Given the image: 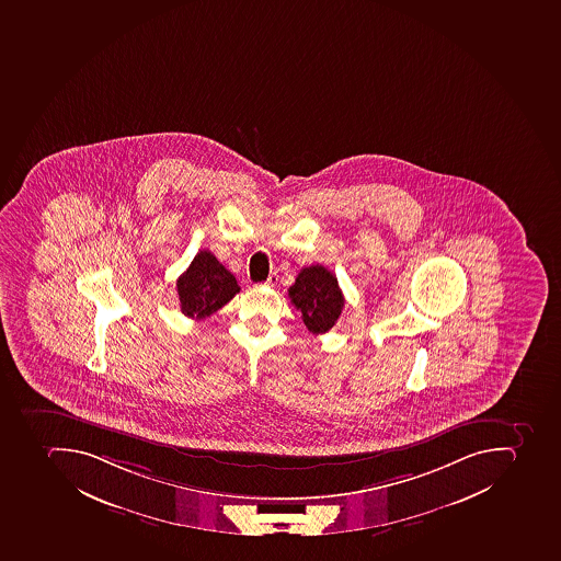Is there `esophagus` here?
I'll use <instances>...</instances> for the list:
<instances>
[{
    "label": "esophagus",
    "instance_id": "esophagus-1",
    "mask_svg": "<svg viewBox=\"0 0 561 561\" xmlns=\"http://www.w3.org/2000/svg\"><path fill=\"white\" fill-rule=\"evenodd\" d=\"M276 283H278V274L276 273L270 274V278L265 279V285H267V287H274Z\"/></svg>",
    "mask_w": 561,
    "mask_h": 561
}]
</instances>
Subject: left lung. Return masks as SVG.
I'll return each mask as SVG.
<instances>
[{
  "instance_id": "8db88e82",
  "label": "left lung",
  "mask_w": 561,
  "mask_h": 561,
  "mask_svg": "<svg viewBox=\"0 0 561 561\" xmlns=\"http://www.w3.org/2000/svg\"><path fill=\"white\" fill-rule=\"evenodd\" d=\"M288 297L313 334L331 331L345 306L336 276L320 264L300 270L296 283L288 288Z\"/></svg>"
}]
</instances>
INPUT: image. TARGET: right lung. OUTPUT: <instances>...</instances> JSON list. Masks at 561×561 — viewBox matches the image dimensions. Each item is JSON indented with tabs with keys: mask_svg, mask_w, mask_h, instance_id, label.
<instances>
[{
	"mask_svg": "<svg viewBox=\"0 0 561 561\" xmlns=\"http://www.w3.org/2000/svg\"><path fill=\"white\" fill-rule=\"evenodd\" d=\"M181 311L188 319H206L220 310L241 288L211 251H198L188 270L178 279Z\"/></svg>",
	"mask_w": 561,
	"mask_h": 561,
	"instance_id": "1",
	"label": "right lung"
}]
</instances>
